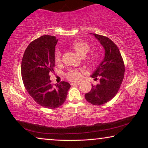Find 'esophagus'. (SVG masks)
Instances as JSON below:
<instances>
[{
  "label": "esophagus",
  "instance_id": "1",
  "mask_svg": "<svg viewBox=\"0 0 148 148\" xmlns=\"http://www.w3.org/2000/svg\"><path fill=\"white\" fill-rule=\"evenodd\" d=\"M79 84V82H74V83H71V86H77Z\"/></svg>",
  "mask_w": 148,
  "mask_h": 148
}]
</instances>
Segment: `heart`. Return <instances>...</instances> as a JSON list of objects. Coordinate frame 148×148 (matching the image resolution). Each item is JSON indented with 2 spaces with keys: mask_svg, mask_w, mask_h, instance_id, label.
<instances>
[{
  "mask_svg": "<svg viewBox=\"0 0 148 148\" xmlns=\"http://www.w3.org/2000/svg\"><path fill=\"white\" fill-rule=\"evenodd\" d=\"M71 47L72 49L76 51V53L77 55L82 57L86 56L90 49V45L87 42L83 40H77L74 42L71 45ZM61 53L59 50H57L55 53V62L56 63H59V62H61ZM97 59H98L97 54L95 52H91L89 55V56L86 58V62L89 66H93L97 62ZM82 73V71H81V70L71 69L66 73V77L70 81L76 82L78 81L81 78Z\"/></svg>",
  "mask_w": 148,
  "mask_h": 148,
  "instance_id": "obj_1",
  "label": "heart"
}]
</instances>
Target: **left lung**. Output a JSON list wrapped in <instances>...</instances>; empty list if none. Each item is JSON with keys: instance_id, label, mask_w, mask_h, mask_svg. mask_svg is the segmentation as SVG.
Listing matches in <instances>:
<instances>
[{"instance_id": "8db88e82", "label": "left lung", "mask_w": 148, "mask_h": 148, "mask_svg": "<svg viewBox=\"0 0 148 148\" xmlns=\"http://www.w3.org/2000/svg\"><path fill=\"white\" fill-rule=\"evenodd\" d=\"M92 34L103 46L105 55L91 76L95 79L100 76V83L92 85L91 90L85 95V98L89 103L101 106L112 100L118 92L124 77L125 65L118 47L111 40L102 35Z\"/></svg>"}]
</instances>
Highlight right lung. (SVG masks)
I'll use <instances>...</instances> for the list:
<instances>
[{"label": "right lung", "mask_w": 148, "mask_h": 148, "mask_svg": "<svg viewBox=\"0 0 148 148\" xmlns=\"http://www.w3.org/2000/svg\"><path fill=\"white\" fill-rule=\"evenodd\" d=\"M56 36L44 35L29 44L21 61V76L26 90L34 101L46 108L64 103L71 85L66 82L51 84L49 74L55 66Z\"/></svg>", "instance_id": "right-lung-1"}]
</instances>
